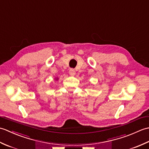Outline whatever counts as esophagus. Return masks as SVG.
I'll list each match as a JSON object with an SVG mask.
<instances>
[{
  "label": "esophagus",
  "mask_w": 149,
  "mask_h": 149,
  "mask_svg": "<svg viewBox=\"0 0 149 149\" xmlns=\"http://www.w3.org/2000/svg\"><path fill=\"white\" fill-rule=\"evenodd\" d=\"M69 74L70 75H72V76H74V75L75 74V71L74 69H70L69 70Z\"/></svg>",
  "instance_id": "esophagus-1"
}]
</instances>
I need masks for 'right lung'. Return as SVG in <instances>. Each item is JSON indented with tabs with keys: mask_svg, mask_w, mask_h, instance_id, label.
<instances>
[{
	"mask_svg": "<svg viewBox=\"0 0 149 149\" xmlns=\"http://www.w3.org/2000/svg\"><path fill=\"white\" fill-rule=\"evenodd\" d=\"M58 79V78H56V79Z\"/></svg>",
	"mask_w": 149,
	"mask_h": 149,
	"instance_id": "add662e5",
	"label": "right lung"
}]
</instances>
